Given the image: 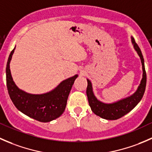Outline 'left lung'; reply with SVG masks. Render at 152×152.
<instances>
[{"label":"left lung","instance_id":"left-lung-1","mask_svg":"<svg viewBox=\"0 0 152 152\" xmlns=\"http://www.w3.org/2000/svg\"><path fill=\"white\" fill-rule=\"evenodd\" d=\"M131 39L134 48L135 49L137 54L140 56L142 67V80L135 93H133L132 96H129L126 99H121L117 102H114L112 104H105L96 99L93 92L91 82L89 79H87V87L86 93H87V99H88L89 105H90L92 111L96 115L104 119L117 120V119L123 117L124 115L129 113L137 106V104L141 100L144 93H145V85H146V73H145V65H144L143 56H142L140 48L135 42L134 38L132 37Z\"/></svg>","mask_w":152,"mask_h":152}]
</instances>
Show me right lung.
<instances>
[{
	"label": "right lung",
	"mask_w": 152,
	"mask_h": 152,
	"mask_svg": "<svg viewBox=\"0 0 152 152\" xmlns=\"http://www.w3.org/2000/svg\"><path fill=\"white\" fill-rule=\"evenodd\" d=\"M15 48L7 64V86L9 95L16 108L28 117L40 122H50L59 118L66 107L67 98L78 75L62 81L57 87L43 94H31L17 87L11 75L10 64Z\"/></svg>",
	"instance_id": "add662e5"
}]
</instances>
